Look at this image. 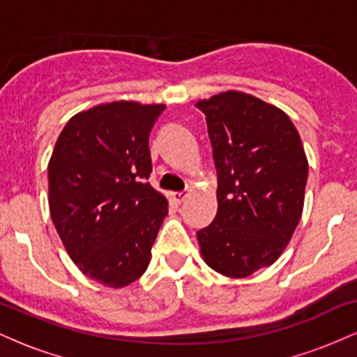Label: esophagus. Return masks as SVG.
I'll return each instance as SVG.
<instances>
[{
  "label": "esophagus",
  "instance_id": "34e87169",
  "mask_svg": "<svg viewBox=\"0 0 357 357\" xmlns=\"http://www.w3.org/2000/svg\"><path fill=\"white\" fill-rule=\"evenodd\" d=\"M186 198H188V192L186 191H174L173 192V199H174L176 203H183Z\"/></svg>",
  "mask_w": 357,
  "mask_h": 357
}]
</instances>
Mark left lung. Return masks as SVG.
<instances>
[{
	"label": "left lung",
	"instance_id": "8db88e82",
	"mask_svg": "<svg viewBox=\"0 0 357 357\" xmlns=\"http://www.w3.org/2000/svg\"><path fill=\"white\" fill-rule=\"evenodd\" d=\"M206 116L218 213L198 231L208 267L245 278L282 255L304 208L309 165L296 126L275 105L228 90L196 104Z\"/></svg>",
	"mask_w": 357,
	"mask_h": 357
}]
</instances>
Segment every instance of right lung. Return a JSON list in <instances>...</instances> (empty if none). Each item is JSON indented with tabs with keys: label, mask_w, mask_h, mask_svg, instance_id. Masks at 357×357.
I'll list each match as a JSON object with an SVG mask.
<instances>
[{
	"label": "right lung",
	"mask_w": 357,
	"mask_h": 357,
	"mask_svg": "<svg viewBox=\"0 0 357 357\" xmlns=\"http://www.w3.org/2000/svg\"><path fill=\"white\" fill-rule=\"evenodd\" d=\"M165 110L117 100L75 114L48 162V204L73 264L121 289L146 272L167 215L149 179V134Z\"/></svg>",
	"instance_id": "1"
}]
</instances>
